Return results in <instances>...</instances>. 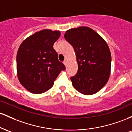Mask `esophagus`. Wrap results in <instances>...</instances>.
<instances>
[{
	"mask_svg": "<svg viewBox=\"0 0 132 132\" xmlns=\"http://www.w3.org/2000/svg\"><path fill=\"white\" fill-rule=\"evenodd\" d=\"M64 64L65 66H66V65H67V64H68V61H67V60H65V61H64Z\"/></svg>",
	"mask_w": 132,
	"mask_h": 132,
	"instance_id": "obj_1",
	"label": "esophagus"
}]
</instances>
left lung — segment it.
Instances as JSON below:
<instances>
[{"label":"left lung","mask_w":132,"mask_h":132,"mask_svg":"<svg viewBox=\"0 0 132 132\" xmlns=\"http://www.w3.org/2000/svg\"><path fill=\"white\" fill-rule=\"evenodd\" d=\"M64 36L75 50L78 64V72L71 78L72 86L82 94H94L110 75L111 53L107 42L87 27L71 28Z\"/></svg>","instance_id":"8db88e82"}]
</instances>
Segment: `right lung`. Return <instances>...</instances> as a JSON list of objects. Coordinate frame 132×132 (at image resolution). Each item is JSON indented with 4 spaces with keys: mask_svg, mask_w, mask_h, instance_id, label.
Segmentation results:
<instances>
[{
    "mask_svg": "<svg viewBox=\"0 0 132 132\" xmlns=\"http://www.w3.org/2000/svg\"><path fill=\"white\" fill-rule=\"evenodd\" d=\"M59 30L44 29L25 39L16 54V73L20 84L35 94L47 91L65 66L57 60L53 44Z\"/></svg>",
    "mask_w": 132,
    "mask_h": 132,
    "instance_id": "right-lung-1",
    "label": "right lung"
}]
</instances>
